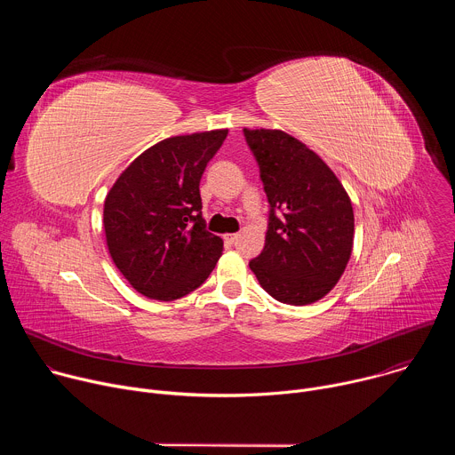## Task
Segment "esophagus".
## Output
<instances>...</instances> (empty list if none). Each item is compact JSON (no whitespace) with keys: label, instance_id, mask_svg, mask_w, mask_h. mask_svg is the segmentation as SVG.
I'll list each match as a JSON object with an SVG mask.
<instances>
[{"label":"esophagus","instance_id":"1","mask_svg":"<svg viewBox=\"0 0 455 455\" xmlns=\"http://www.w3.org/2000/svg\"><path fill=\"white\" fill-rule=\"evenodd\" d=\"M237 237H239L237 234H227V235H225V241H227V243H235Z\"/></svg>","mask_w":455,"mask_h":455}]
</instances>
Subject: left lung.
Returning a JSON list of instances; mask_svg holds the SVG:
<instances>
[{"label":"left lung","mask_w":455,"mask_h":455,"mask_svg":"<svg viewBox=\"0 0 455 455\" xmlns=\"http://www.w3.org/2000/svg\"><path fill=\"white\" fill-rule=\"evenodd\" d=\"M244 137L272 207L265 248L250 270L279 302H316L337 286L353 251L349 194L326 162L286 132L244 127Z\"/></svg>","instance_id":"left-lung-1"}]
</instances>
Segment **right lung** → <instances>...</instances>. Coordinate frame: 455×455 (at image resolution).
I'll return each instance as SVG.
<instances>
[{"mask_svg": "<svg viewBox=\"0 0 455 455\" xmlns=\"http://www.w3.org/2000/svg\"><path fill=\"white\" fill-rule=\"evenodd\" d=\"M228 129L165 139L129 164L104 202V234L118 272L139 293L174 300L196 290L223 253L205 230L200 180Z\"/></svg>", "mask_w": 455, "mask_h": 455, "instance_id": "right-lung-1", "label": "right lung"}]
</instances>
